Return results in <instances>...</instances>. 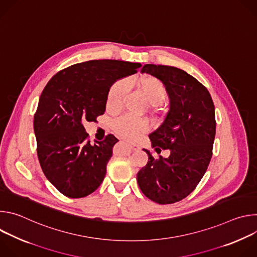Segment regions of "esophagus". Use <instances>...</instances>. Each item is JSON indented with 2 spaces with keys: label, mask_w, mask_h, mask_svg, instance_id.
<instances>
[{
  "label": "esophagus",
  "mask_w": 257,
  "mask_h": 257,
  "mask_svg": "<svg viewBox=\"0 0 257 257\" xmlns=\"http://www.w3.org/2000/svg\"><path fill=\"white\" fill-rule=\"evenodd\" d=\"M129 145H130V148L132 149V151H134V152L140 151V146L138 144H136V143H129Z\"/></svg>",
  "instance_id": "34e87169"
}]
</instances>
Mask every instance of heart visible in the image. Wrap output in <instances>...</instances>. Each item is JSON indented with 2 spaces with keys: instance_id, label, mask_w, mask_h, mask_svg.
<instances>
[{
  "instance_id": "heart-1",
  "label": "heart",
  "mask_w": 257,
  "mask_h": 257,
  "mask_svg": "<svg viewBox=\"0 0 257 257\" xmlns=\"http://www.w3.org/2000/svg\"><path fill=\"white\" fill-rule=\"evenodd\" d=\"M138 85L145 97L155 106L163 104L168 97V89L159 78L146 76L138 81ZM129 83L127 79H119L109 86L105 104L106 108L112 112H117L122 107L126 93L128 92ZM114 131L125 139H137L149 130L150 125L144 119H136L130 116H124L113 124Z\"/></svg>"
}]
</instances>
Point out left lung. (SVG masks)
I'll return each mask as SVG.
<instances>
[{
  "label": "left lung",
  "mask_w": 257,
  "mask_h": 257,
  "mask_svg": "<svg viewBox=\"0 0 257 257\" xmlns=\"http://www.w3.org/2000/svg\"><path fill=\"white\" fill-rule=\"evenodd\" d=\"M141 72L159 78L168 89L169 112L150 139L157 153L171 154L155 160L143 150L149 162L137 173V183L151 200L171 204L188 196L206 172L215 136L214 105L208 90L179 68L146 64Z\"/></svg>",
  "instance_id": "left-lung-1"
}]
</instances>
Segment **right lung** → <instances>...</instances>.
<instances>
[{
    "label": "right lung",
    "mask_w": 257,
    "mask_h": 257,
    "mask_svg": "<svg viewBox=\"0 0 257 257\" xmlns=\"http://www.w3.org/2000/svg\"><path fill=\"white\" fill-rule=\"evenodd\" d=\"M140 67L118 60L87 61L58 72L43 90L33 120L36 151L45 176L65 196L85 197L101 184L119 140L109 134L91 144L83 123L102 115L109 86Z\"/></svg>",
    "instance_id": "right-lung-1"
}]
</instances>
